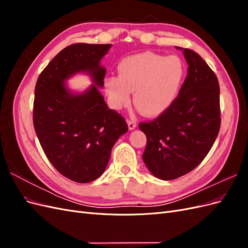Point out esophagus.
<instances>
[{"label":"esophagus","instance_id":"34e87169","mask_svg":"<svg viewBox=\"0 0 248 248\" xmlns=\"http://www.w3.org/2000/svg\"><path fill=\"white\" fill-rule=\"evenodd\" d=\"M127 124H128V128H129V130H133V129H136V127H137V123L134 122V121H132V120H128V121H127Z\"/></svg>","mask_w":248,"mask_h":248}]
</instances>
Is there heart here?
Masks as SVG:
<instances>
[{
  "mask_svg": "<svg viewBox=\"0 0 248 248\" xmlns=\"http://www.w3.org/2000/svg\"><path fill=\"white\" fill-rule=\"evenodd\" d=\"M119 76L106 78L104 88L110 106L120 109L130 101L141 114L159 116L181 91L186 76L184 62L178 56H162L144 51L124 58L118 65Z\"/></svg>",
  "mask_w": 248,
  "mask_h": 248,
  "instance_id": "1",
  "label": "heart"
}]
</instances>
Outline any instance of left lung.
<instances>
[{
  "instance_id": "left-lung-1",
  "label": "left lung",
  "mask_w": 248,
  "mask_h": 248,
  "mask_svg": "<svg viewBox=\"0 0 248 248\" xmlns=\"http://www.w3.org/2000/svg\"><path fill=\"white\" fill-rule=\"evenodd\" d=\"M183 51L187 77L177 99L154 121L140 123L147 146L146 167L156 178L174 180L191 171L205 158L220 128L219 84L196 51Z\"/></svg>"
}]
</instances>
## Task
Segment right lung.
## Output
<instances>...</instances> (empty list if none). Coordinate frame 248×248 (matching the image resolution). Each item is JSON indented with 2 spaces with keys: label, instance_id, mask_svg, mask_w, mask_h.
<instances>
[{
  "label": "right lung",
  "instance_id": "obj_1",
  "mask_svg": "<svg viewBox=\"0 0 248 248\" xmlns=\"http://www.w3.org/2000/svg\"><path fill=\"white\" fill-rule=\"evenodd\" d=\"M111 44L77 43L62 49L40 73L35 87L34 128L47 159L74 182L89 183L106 170L111 149L128 130L100 94L107 70L101 65ZM85 73L93 84L74 93L65 81Z\"/></svg>",
  "mask_w": 248,
  "mask_h": 248
}]
</instances>
